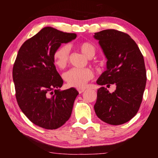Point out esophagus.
I'll list each match as a JSON object with an SVG mask.
<instances>
[{"mask_svg": "<svg viewBox=\"0 0 158 158\" xmlns=\"http://www.w3.org/2000/svg\"><path fill=\"white\" fill-rule=\"evenodd\" d=\"M77 90H78L79 93H80V94H81V93H84V91L85 90V89H77Z\"/></svg>", "mask_w": 158, "mask_h": 158, "instance_id": "1", "label": "esophagus"}]
</instances>
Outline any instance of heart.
<instances>
[{
  "label": "heart",
  "instance_id": "obj_1",
  "mask_svg": "<svg viewBox=\"0 0 158 158\" xmlns=\"http://www.w3.org/2000/svg\"><path fill=\"white\" fill-rule=\"evenodd\" d=\"M78 48L88 58H92L95 54V47L89 42H81ZM53 58L56 65L60 69L65 68L69 59V48L68 45L63 44L58 47L53 52ZM93 77L94 73L90 68H72L64 74L63 78L69 86L81 89L84 88Z\"/></svg>",
  "mask_w": 158,
  "mask_h": 158
}]
</instances>
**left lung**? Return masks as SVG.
<instances>
[{
    "label": "left lung",
    "mask_w": 158,
    "mask_h": 158,
    "mask_svg": "<svg viewBox=\"0 0 158 158\" xmlns=\"http://www.w3.org/2000/svg\"><path fill=\"white\" fill-rule=\"evenodd\" d=\"M107 58V69L97 81L116 89L110 93L105 87L98 90L95 114L106 123L118 125L130 121L139 109L146 84L143 56L129 35L115 29L95 33Z\"/></svg>",
    "instance_id": "obj_1"
}]
</instances>
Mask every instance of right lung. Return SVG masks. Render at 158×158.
Returning a JSON list of instances; mask_svg holds the SVG:
<instances>
[{
	"instance_id": "right-lung-1",
	"label": "right lung",
	"mask_w": 158,
	"mask_h": 158,
	"mask_svg": "<svg viewBox=\"0 0 158 158\" xmlns=\"http://www.w3.org/2000/svg\"><path fill=\"white\" fill-rule=\"evenodd\" d=\"M77 34L45 27L21 45L12 69L15 95L26 116L37 126L55 130L68 121L79 93L58 89L63 80L56 69L53 54Z\"/></svg>"
}]
</instances>
